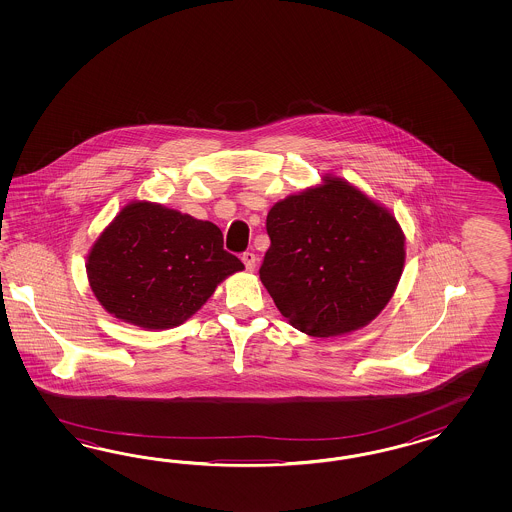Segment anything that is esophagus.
I'll use <instances>...</instances> for the list:
<instances>
[{"instance_id": "obj_1", "label": "esophagus", "mask_w": 512, "mask_h": 512, "mask_svg": "<svg viewBox=\"0 0 512 512\" xmlns=\"http://www.w3.org/2000/svg\"><path fill=\"white\" fill-rule=\"evenodd\" d=\"M242 263L246 264V270L253 272L255 266H257V255L251 253V251H246V253L242 255Z\"/></svg>"}]
</instances>
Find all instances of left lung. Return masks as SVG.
Wrapping results in <instances>:
<instances>
[{
    "mask_svg": "<svg viewBox=\"0 0 512 512\" xmlns=\"http://www.w3.org/2000/svg\"><path fill=\"white\" fill-rule=\"evenodd\" d=\"M266 233L261 281L281 315L315 338L372 323L402 278L400 223L343 178L325 176L276 202Z\"/></svg>",
    "mask_w": 512,
    "mask_h": 512,
    "instance_id": "left-lung-1",
    "label": "left lung"
}]
</instances>
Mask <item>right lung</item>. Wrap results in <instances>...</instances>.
I'll return each instance as SVG.
<instances>
[{"label": "right lung", "mask_w": 512, "mask_h": 512, "mask_svg": "<svg viewBox=\"0 0 512 512\" xmlns=\"http://www.w3.org/2000/svg\"><path fill=\"white\" fill-rule=\"evenodd\" d=\"M244 264L212 221L148 201L129 202L88 253L99 304L125 323L165 330L187 321Z\"/></svg>", "instance_id": "obj_1"}]
</instances>
